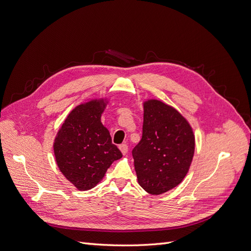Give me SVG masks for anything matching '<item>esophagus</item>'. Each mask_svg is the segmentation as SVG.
Returning a JSON list of instances; mask_svg holds the SVG:
<instances>
[{"label": "esophagus", "mask_w": 251, "mask_h": 251, "mask_svg": "<svg viewBox=\"0 0 251 251\" xmlns=\"http://www.w3.org/2000/svg\"><path fill=\"white\" fill-rule=\"evenodd\" d=\"M119 150L121 151V153L126 155L127 153V151H128V147L126 146V143H123V144H120V146H119Z\"/></svg>", "instance_id": "1"}]
</instances>
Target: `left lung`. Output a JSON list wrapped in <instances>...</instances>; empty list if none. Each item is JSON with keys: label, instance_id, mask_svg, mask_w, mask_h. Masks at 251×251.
I'll list each match as a JSON object with an SVG mask.
<instances>
[{"label": "left lung", "instance_id": "8db88e82", "mask_svg": "<svg viewBox=\"0 0 251 251\" xmlns=\"http://www.w3.org/2000/svg\"><path fill=\"white\" fill-rule=\"evenodd\" d=\"M142 138L132 155L139 184L160 195L184 179L195 151L191 126L181 114L159 100L143 104Z\"/></svg>", "mask_w": 251, "mask_h": 251}]
</instances>
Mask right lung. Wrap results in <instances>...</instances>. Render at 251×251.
<instances>
[{
    "mask_svg": "<svg viewBox=\"0 0 251 251\" xmlns=\"http://www.w3.org/2000/svg\"><path fill=\"white\" fill-rule=\"evenodd\" d=\"M104 105L102 100L77 105L66 118L53 146L60 172L79 191L93 188L111 164L123 157L100 121Z\"/></svg>",
    "mask_w": 251,
    "mask_h": 251,
    "instance_id": "right-lung-1",
    "label": "right lung"
}]
</instances>
